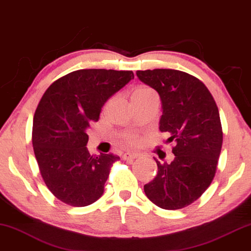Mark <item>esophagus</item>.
Wrapping results in <instances>:
<instances>
[{"label": "esophagus", "mask_w": 251, "mask_h": 251, "mask_svg": "<svg viewBox=\"0 0 251 251\" xmlns=\"http://www.w3.org/2000/svg\"><path fill=\"white\" fill-rule=\"evenodd\" d=\"M140 154H138V152H125V154L122 155V158L125 159V161H133L134 158L139 157Z\"/></svg>", "instance_id": "obj_1"}]
</instances>
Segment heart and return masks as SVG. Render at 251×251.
<instances>
[{"label": "heart", "mask_w": 251, "mask_h": 251, "mask_svg": "<svg viewBox=\"0 0 251 251\" xmlns=\"http://www.w3.org/2000/svg\"><path fill=\"white\" fill-rule=\"evenodd\" d=\"M150 92H152V90H151L150 88H147V87H139V88H137L136 90H134L133 95L132 96H136V95H141V94H146V93H150ZM122 140L125 141L126 144L130 145V146H136V145H138L140 143L141 138L139 134H138L137 132H126L122 134Z\"/></svg>", "instance_id": "obj_1"}]
</instances>
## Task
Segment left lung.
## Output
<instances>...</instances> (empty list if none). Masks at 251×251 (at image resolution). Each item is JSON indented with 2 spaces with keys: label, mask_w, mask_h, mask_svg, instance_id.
I'll list each match as a JSON object with an SVG mask.
<instances>
[{
  "label": "left lung",
  "mask_w": 251,
  "mask_h": 251,
  "mask_svg": "<svg viewBox=\"0 0 251 251\" xmlns=\"http://www.w3.org/2000/svg\"><path fill=\"white\" fill-rule=\"evenodd\" d=\"M158 93L163 114L159 130L174 143L171 163L157 164L154 180L145 184L148 199L163 209H180L197 201L215 176L223 143L222 125L212 94L198 78L180 70L137 71Z\"/></svg>",
  "instance_id": "1"
}]
</instances>
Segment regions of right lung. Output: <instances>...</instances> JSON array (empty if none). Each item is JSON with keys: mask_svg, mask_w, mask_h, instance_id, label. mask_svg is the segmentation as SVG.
Wrapping results in <instances>:
<instances>
[{"mask_svg": "<svg viewBox=\"0 0 251 251\" xmlns=\"http://www.w3.org/2000/svg\"><path fill=\"white\" fill-rule=\"evenodd\" d=\"M133 79L132 71L82 69L54 81L36 108L32 147L49 190L64 204L88 206L104 192L120 157L90 155L87 129L110 97Z\"/></svg>", "mask_w": 251, "mask_h": 251, "instance_id": "right-lung-1", "label": "right lung"}]
</instances>
